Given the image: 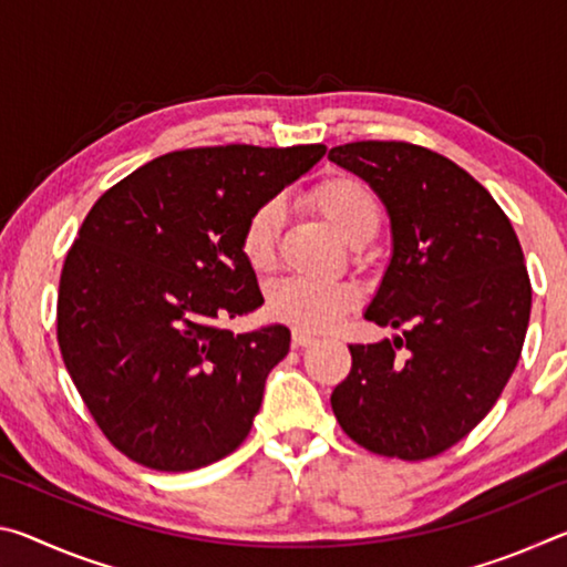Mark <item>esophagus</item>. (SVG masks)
<instances>
[{
  "instance_id": "obj_1",
  "label": "esophagus",
  "mask_w": 567,
  "mask_h": 567,
  "mask_svg": "<svg viewBox=\"0 0 567 567\" xmlns=\"http://www.w3.org/2000/svg\"><path fill=\"white\" fill-rule=\"evenodd\" d=\"M315 342H318V338H315V334L305 332V330H292V344H295V348H307V344H315Z\"/></svg>"
}]
</instances>
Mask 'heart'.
Wrapping results in <instances>:
<instances>
[{"instance_id":"b5f03b06","label":"heart","mask_w":567,"mask_h":567,"mask_svg":"<svg viewBox=\"0 0 567 567\" xmlns=\"http://www.w3.org/2000/svg\"><path fill=\"white\" fill-rule=\"evenodd\" d=\"M310 205L328 219L344 243L360 247L375 237L380 227V203L360 179L338 175L312 189ZM285 219L280 199H270L249 215L243 233V255L257 272L270 270L277 255ZM358 305V290L344 282H315L287 277L267 290V312L297 330L320 332L332 328L344 312Z\"/></svg>"}]
</instances>
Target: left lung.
<instances>
[{"label":"left lung","instance_id":"8db88e82","mask_svg":"<svg viewBox=\"0 0 567 567\" xmlns=\"http://www.w3.org/2000/svg\"><path fill=\"white\" fill-rule=\"evenodd\" d=\"M328 159L388 209L392 252L364 320L402 330L350 344L332 412L370 453L440 455L493 410L520 360L533 300L520 243L491 192L433 150L350 142Z\"/></svg>","mask_w":567,"mask_h":567}]
</instances>
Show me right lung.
<instances>
[{
    "label": "right lung",
    "instance_id": "right-lung-1",
    "mask_svg": "<svg viewBox=\"0 0 567 567\" xmlns=\"http://www.w3.org/2000/svg\"><path fill=\"white\" fill-rule=\"evenodd\" d=\"M324 145L169 152L94 203L64 260L56 340L84 405L134 463L185 473L235 453L290 330L219 328L262 307L249 215Z\"/></svg>",
    "mask_w": 567,
    "mask_h": 567
}]
</instances>
